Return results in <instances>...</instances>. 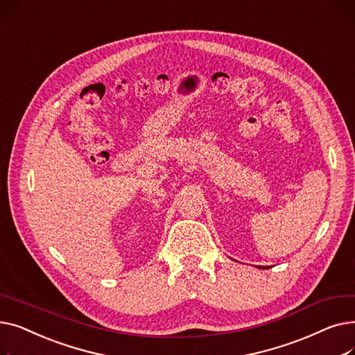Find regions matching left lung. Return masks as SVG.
Segmentation results:
<instances>
[{
	"label": "left lung",
	"instance_id": "1",
	"mask_svg": "<svg viewBox=\"0 0 355 355\" xmlns=\"http://www.w3.org/2000/svg\"><path fill=\"white\" fill-rule=\"evenodd\" d=\"M262 269H266V266H265V268H263V266H262Z\"/></svg>",
	"mask_w": 355,
	"mask_h": 355
}]
</instances>
